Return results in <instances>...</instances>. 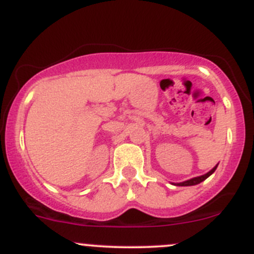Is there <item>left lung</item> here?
Instances as JSON below:
<instances>
[{
  "instance_id": "8db88e82",
  "label": "left lung",
  "mask_w": 254,
  "mask_h": 254,
  "mask_svg": "<svg viewBox=\"0 0 254 254\" xmlns=\"http://www.w3.org/2000/svg\"><path fill=\"white\" fill-rule=\"evenodd\" d=\"M217 165H219V163H217ZM217 165L215 166V167L212 168V170H210L209 172L205 173V175L199 176V177H194V178L188 179V181L181 182V183H175V186H179V187H189V186H195V184L201 183V182H203V181H205L207 177H210V176L212 175V173L215 172V170H216V168H217Z\"/></svg>"
}]
</instances>
